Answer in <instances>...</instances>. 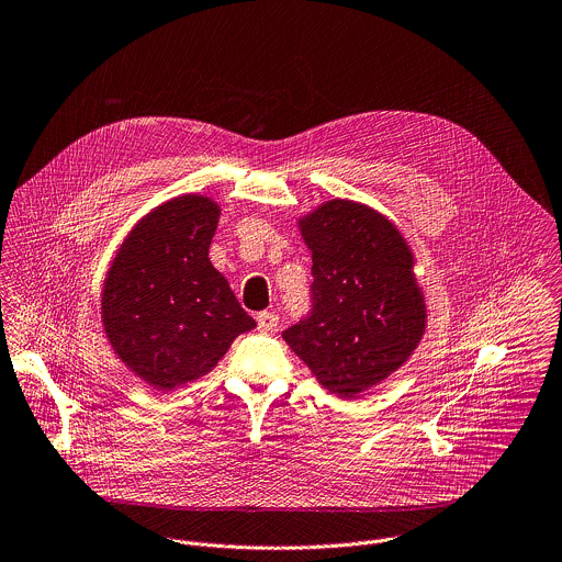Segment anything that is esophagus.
<instances>
[{"instance_id": "34e87169", "label": "esophagus", "mask_w": 562, "mask_h": 562, "mask_svg": "<svg viewBox=\"0 0 562 562\" xmlns=\"http://www.w3.org/2000/svg\"><path fill=\"white\" fill-rule=\"evenodd\" d=\"M258 328L262 330V333H269V330H273V328H278V324H280V319H278V315L276 313H269V311H262V313H258Z\"/></svg>"}]
</instances>
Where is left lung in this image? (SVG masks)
Listing matches in <instances>:
<instances>
[{
    "label": "left lung",
    "mask_w": 562,
    "mask_h": 562,
    "mask_svg": "<svg viewBox=\"0 0 562 562\" xmlns=\"http://www.w3.org/2000/svg\"><path fill=\"white\" fill-rule=\"evenodd\" d=\"M297 225L313 251V308L282 337L328 392L352 398L396 372L425 335L414 254L387 216L348 199Z\"/></svg>",
    "instance_id": "1"
}]
</instances>
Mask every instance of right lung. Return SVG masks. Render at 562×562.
Returning a JSON list of instances; mask_svg holds the SVG:
<instances>
[{"mask_svg":"<svg viewBox=\"0 0 562 562\" xmlns=\"http://www.w3.org/2000/svg\"><path fill=\"white\" fill-rule=\"evenodd\" d=\"M218 216L210 196H175L135 223L106 271V341L153 390L172 392L205 376L256 326L207 258Z\"/></svg>","mask_w":562,"mask_h":562,"instance_id":"obj_1","label":"right lung"}]
</instances>
